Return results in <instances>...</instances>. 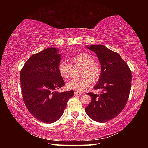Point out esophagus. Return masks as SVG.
Wrapping results in <instances>:
<instances>
[{
    "instance_id": "34e87169",
    "label": "esophagus",
    "mask_w": 148,
    "mask_h": 148,
    "mask_svg": "<svg viewBox=\"0 0 148 148\" xmlns=\"http://www.w3.org/2000/svg\"><path fill=\"white\" fill-rule=\"evenodd\" d=\"M74 94L76 95H81L83 94V92H80V91H75Z\"/></svg>"
}]
</instances>
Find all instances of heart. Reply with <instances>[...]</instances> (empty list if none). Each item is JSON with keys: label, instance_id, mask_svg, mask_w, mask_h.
Segmentation results:
<instances>
[{"label": "heart", "instance_id": "b5f03b06", "mask_svg": "<svg viewBox=\"0 0 148 148\" xmlns=\"http://www.w3.org/2000/svg\"><path fill=\"white\" fill-rule=\"evenodd\" d=\"M73 65L82 66L79 72V77L74 78L66 84L68 89L83 91L91 84L96 83L101 76V67L98 62L94 61L91 55L87 53H79L74 55L71 59ZM58 71L62 77L68 79L72 74V65L68 62L62 61L58 65Z\"/></svg>", "mask_w": 148, "mask_h": 148}]
</instances>
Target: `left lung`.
<instances>
[{
    "label": "left lung",
    "mask_w": 148,
    "mask_h": 148,
    "mask_svg": "<svg viewBox=\"0 0 148 148\" xmlns=\"http://www.w3.org/2000/svg\"><path fill=\"white\" fill-rule=\"evenodd\" d=\"M86 47L94 51L101 66V76L95 89H102L101 94L88 92L91 101L86 114L95 121L104 123L121 113L128 101L131 87V71L121 57L103 45Z\"/></svg>",
    "instance_id": "obj_1"
}]
</instances>
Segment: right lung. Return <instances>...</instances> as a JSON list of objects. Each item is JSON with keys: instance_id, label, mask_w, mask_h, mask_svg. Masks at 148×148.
<instances>
[{"instance_id": "right-lung-1", "label": "right lung", "mask_w": 148, "mask_h": 148, "mask_svg": "<svg viewBox=\"0 0 148 148\" xmlns=\"http://www.w3.org/2000/svg\"><path fill=\"white\" fill-rule=\"evenodd\" d=\"M56 47L33 54L20 72L23 101L30 113L45 123H52L62 116L74 91L59 92L64 86L58 71L61 55Z\"/></svg>"}]
</instances>
